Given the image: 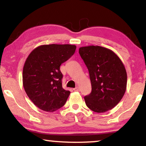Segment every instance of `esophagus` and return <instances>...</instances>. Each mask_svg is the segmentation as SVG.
<instances>
[{
	"mask_svg": "<svg viewBox=\"0 0 146 146\" xmlns=\"http://www.w3.org/2000/svg\"><path fill=\"white\" fill-rule=\"evenodd\" d=\"M73 90H74L75 91H80V89H79V87H75V88L73 89Z\"/></svg>",
	"mask_w": 146,
	"mask_h": 146,
	"instance_id": "obj_1",
	"label": "esophagus"
}]
</instances>
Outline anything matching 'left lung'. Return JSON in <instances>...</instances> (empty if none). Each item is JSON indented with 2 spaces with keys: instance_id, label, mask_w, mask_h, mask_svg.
<instances>
[{
  "instance_id": "left-lung-1",
  "label": "left lung",
  "mask_w": 146,
  "mask_h": 146,
  "mask_svg": "<svg viewBox=\"0 0 146 146\" xmlns=\"http://www.w3.org/2000/svg\"><path fill=\"white\" fill-rule=\"evenodd\" d=\"M81 57L88 69L91 92L84 97L87 106L97 113H104L117 106L127 87V73L119 57L100 46H82Z\"/></svg>"
}]
</instances>
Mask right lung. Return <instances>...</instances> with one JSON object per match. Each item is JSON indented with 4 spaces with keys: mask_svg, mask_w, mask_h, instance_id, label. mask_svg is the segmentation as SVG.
I'll list each match as a JSON object with an SVG mask.
<instances>
[{
    "mask_svg": "<svg viewBox=\"0 0 146 146\" xmlns=\"http://www.w3.org/2000/svg\"><path fill=\"white\" fill-rule=\"evenodd\" d=\"M73 44H44L31 51L23 71L25 91L32 102L44 111L53 112L63 107L70 91L62 87L60 66L73 55Z\"/></svg>",
    "mask_w": 146,
    "mask_h": 146,
    "instance_id": "add662e5",
    "label": "right lung"
}]
</instances>
